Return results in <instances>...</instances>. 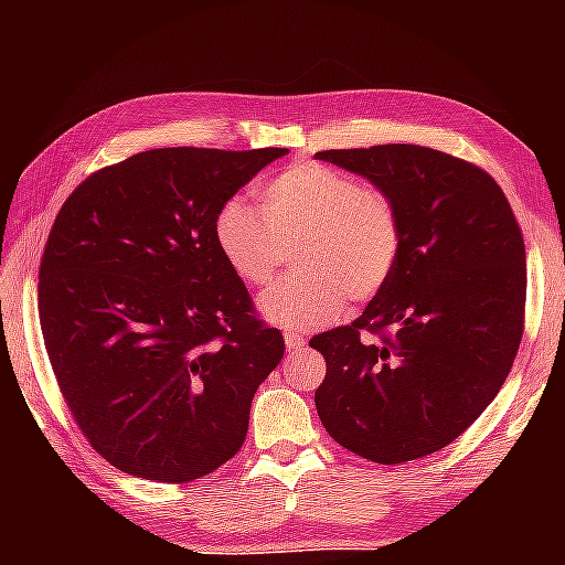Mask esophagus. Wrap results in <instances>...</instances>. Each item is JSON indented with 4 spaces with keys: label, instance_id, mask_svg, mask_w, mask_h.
<instances>
[{
    "label": "esophagus",
    "instance_id": "esophagus-1",
    "mask_svg": "<svg viewBox=\"0 0 565 565\" xmlns=\"http://www.w3.org/2000/svg\"><path fill=\"white\" fill-rule=\"evenodd\" d=\"M284 341H286V349H289V353H296L301 351L306 347V339L299 337V333H284Z\"/></svg>",
    "mask_w": 565,
    "mask_h": 565
}]
</instances>
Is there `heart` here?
<instances>
[{
    "label": "heart",
    "instance_id": "heart-1",
    "mask_svg": "<svg viewBox=\"0 0 565 565\" xmlns=\"http://www.w3.org/2000/svg\"><path fill=\"white\" fill-rule=\"evenodd\" d=\"M262 214L228 199L214 242L246 286H266L294 246L299 274L264 294L262 311L286 329H317L351 301H369L396 271L404 218L386 189L319 161H296L259 189Z\"/></svg>",
    "mask_w": 565,
    "mask_h": 565
}]
</instances>
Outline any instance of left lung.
Returning <instances> with one entry per match:
<instances>
[{"mask_svg": "<svg viewBox=\"0 0 565 565\" xmlns=\"http://www.w3.org/2000/svg\"><path fill=\"white\" fill-rule=\"evenodd\" d=\"M396 199V271L349 327L309 341L327 359L317 411L333 441L374 463L441 451L503 386L523 337L525 246L489 171L431 147L329 149ZM363 330L380 343L361 342Z\"/></svg>", "mask_w": 565, "mask_h": 565, "instance_id": "8db88e82", "label": "left lung"}]
</instances>
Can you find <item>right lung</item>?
<instances>
[{"mask_svg": "<svg viewBox=\"0 0 565 565\" xmlns=\"http://www.w3.org/2000/svg\"><path fill=\"white\" fill-rule=\"evenodd\" d=\"M284 154L149 149L94 171L56 214L40 264L46 356L119 471L186 483L242 448L284 337L218 254L214 218Z\"/></svg>", "mask_w": 565, "mask_h": 565, "instance_id": "1", "label": "right lung"}]
</instances>
